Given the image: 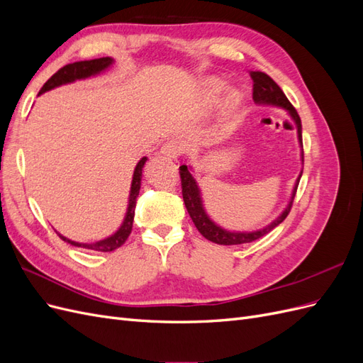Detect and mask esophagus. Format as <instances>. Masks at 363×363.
<instances>
[{"mask_svg":"<svg viewBox=\"0 0 363 363\" xmlns=\"http://www.w3.org/2000/svg\"><path fill=\"white\" fill-rule=\"evenodd\" d=\"M184 144L182 140H177V139H171V140H168L167 144H164L163 147H162V155L163 156H167V157H169V159H177L179 156H182L183 152H184Z\"/></svg>","mask_w":363,"mask_h":363,"instance_id":"34e87169","label":"esophagus"}]
</instances>
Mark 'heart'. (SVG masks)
<instances>
[{"label":"heart","instance_id":"1","mask_svg":"<svg viewBox=\"0 0 363 363\" xmlns=\"http://www.w3.org/2000/svg\"><path fill=\"white\" fill-rule=\"evenodd\" d=\"M223 89H224V84L221 82H218V80H208L206 83V91H207V94L211 95V96H216ZM238 103H239V96L236 94H230L228 104L230 106H236Z\"/></svg>","mask_w":363,"mask_h":363}]
</instances>
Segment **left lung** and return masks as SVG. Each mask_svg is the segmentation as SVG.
<instances>
[{
	"label": "left lung",
	"mask_w": 363,
	"mask_h": 363,
	"mask_svg": "<svg viewBox=\"0 0 363 363\" xmlns=\"http://www.w3.org/2000/svg\"><path fill=\"white\" fill-rule=\"evenodd\" d=\"M250 77L252 80V100H255L256 104H269V106H277V107L284 108V111L289 113V116L295 123L296 133H298L300 147L303 148L301 119H300L298 113H296L295 107L289 103L286 95H284L283 91L280 89V86L265 72L250 71ZM301 162H304L303 150H301ZM301 174L303 172H300L298 179H296V182H295L291 200H289V204L286 206V208H284V211L280 213V216L274 219L271 224H268L267 227H263L260 230H256V232H230V230H225L223 227H219L216 223H213L212 219L208 218L206 208L203 206L201 191L199 188V184H196V180L194 179L191 169H188L186 164H182L180 167L183 201H184L186 208H188V213L192 218L195 227L199 228V232L206 239L212 240V242L219 244V245L248 244V242H252V240H256L262 236H265L267 233H269L272 228H276L279 224H281L284 221V218L289 215L294 199H295V192H296V188H298V183L301 179Z\"/></svg>",
	"instance_id": "1"
}]
</instances>
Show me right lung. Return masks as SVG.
<instances>
[{
	"instance_id": "obj_1",
	"label": "right lung",
	"mask_w": 363,
	"mask_h": 363,
	"mask_svg": "<svg viewBox=\"0 0 363 363\" xmlns=\"http://www.w3.org/2000/svg\"><path fill=\"white\" fill-rule=\"evenodd\" d=\"M113 63L112 57H100V59H94V60H83V62H74L69 65H65L63 68H60L56 74H54L51 79L42 86V89L39 91V95L54 89V87L67 84V83H72L75 80H83L87 79V77H92L100 74L103 71H106L111 65ZM147 162V157H142L133 172V180H131V188H130V196H128V207H127V213L123 224L116 230V232L108 236L103 240H98V242H91V244H82V242H75V240H71L68 238L62 236L60 233L59 238L63 239L65 242H68L74 247H80V248H86V250H92V251H113L116 248H119L123 245L127 238L131 233V228H133V219H135V208H136V200L139 195V189H140V182H142V168Z\"/></svg>"
}]
</instances>
